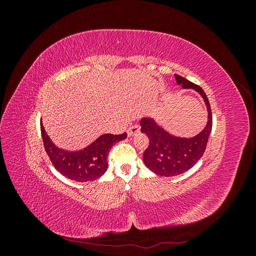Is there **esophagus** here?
<instances>
[{"label": "esophagus", "instance_id": "esophagus-1", "mask_svg": "<svg viewBox=\"0 0 256 256\" xmlns=\"http://www.w3.org/2000/svg\"><path fill=\"white\" fill-rule=\"evenodd\" d=\"M138 132H140V127H138V125H134L129 127V129L127 130V134L128 136H134L136 134H138Z\"/></svg>", "mask_w": 256, "mask_h": 256}]
</instances>
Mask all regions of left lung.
<instances>
[{
	"mask_svg": "<svg viewBox=\"0 0 256 256\" xmlns=\"http://www.w3.org/2000/svg\"><path fill=\"white\" fill-rule=\"evenodd\" d=\"M175 78L184 90L192 88L203 98L207 109V122L200 132L188 138L171 134L152 116L141 118V131L150 138V145L143 154L144 164L154 174L164 177L187 172L202 158L212 127L210 106L204 90L180 76L175 74Z\"/></svg>",
	"mask_w": 256,
	"mask_h": 256,
	"instance_id": "left-lung-1",
	"label": "left lung"
}]
</instances>
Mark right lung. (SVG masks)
Returning <instances> with one entry per match:
<instances>
[{
	"mask_svg": "<svg viewBox=\"0 0 256 256\" xmlns=\"http://www.w3.org/2000/svg\"><path fill=\"white\" fill-rule=\"evenodd\" d=\"M40 130L44 150L54 168L68 180L79 182H92L102 176L108 168L106 159L112 146L127 138L126 132L118 136L104 134L82 150H68L53 143L42 122Z\"/></svg>",
	"mask_w": 256,
	"mask_h": 256,
	"instance_id": "add662e5",
	"label": "right lung"
}]
</instances>
